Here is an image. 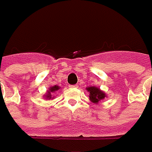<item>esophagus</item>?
I'll list each match as a JSON object with an SVG mask.
<instances>
[{
	"instance_id": "esophagus-1",
	"label": "esophagus",
	"mask_w": 152,
	"mask_h": 152,
	"mask_svg": "<svg viewBox=\"0 0 152 152\" xmlns=\"http://www.w3.org/2000/svg\"><path fill=\"white\" fill-rule=\"evenodd\" d=\"M78 86H78V85H77V84L72 85V86H70V87H71V88H77Z\"/></svg>"
}]
</instances>
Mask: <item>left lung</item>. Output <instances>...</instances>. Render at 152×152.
<instances>
[{
	"instance_id": "1",
	"label": "left lung",
	"mask_w": 152,
	"mask_h": 152,
	"mask_svg": "<svg viewBox=\"0 0 152 152\" xmlns=\"http://www.w3.org/2000/svg\"><path fill=\"white\" fill-rule=\"evenodd\" d=\"M86 90L90 93L89 98L91 102H93L95 104H98L100 101H102L106 97V93L104 91H102L101 89H99L98 87L90 86V87H87Z\"/></svg>"
}]
</instances>
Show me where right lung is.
Wrapping results in <instances>:
<instances>
[{
    "label": "right lung",
    "mask_w": 152,
    "mask_h": 152,
    "mask_svg": "<svg viewBox=\"0 0 152 152\" xmlns=\"http://www.w3.org/2000/svg\"><path fill=\"white\" fill-rule=\"evenodd\" d=\"M61 87L58 86H51L49 88V90L47 91V93L45 95V98L47 100H50V99H53V93H56V91H57Z\"/></svg>",
    "instance_id": "add662e5"
}]
</instances>
